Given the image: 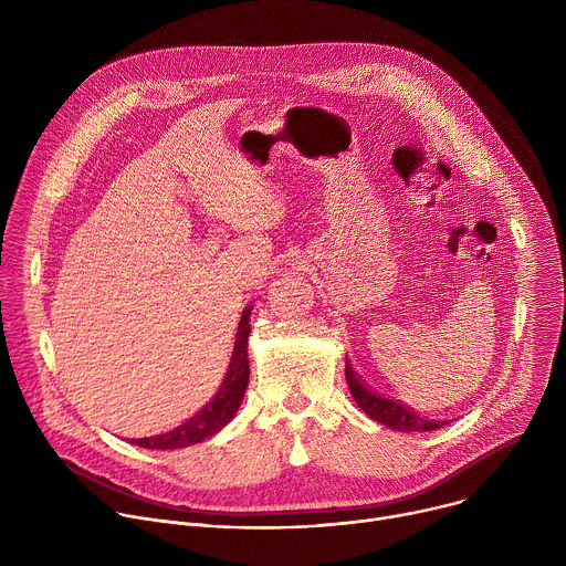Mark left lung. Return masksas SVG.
Here are the masks:
<instances>
[{
  "label": "left lung",
  "instance_id": "left-lung-1",
  "mask_svg": "<svg viewBox=\"0 0 566 566\" xmlns=\"http://www.w3.org/2000/svg\"><path fill=\"white\" fill-rule=\"evenodd\" d=\"M347 374V385L352 389V396L356 398L358 406L378 423L396 430V432H430L437 428H443L448 421H434V419H426L419 412H415L412 408H408L406 402H400L396 398H385L378 391H371L354 371V367L347 360L345 367Z\"/></svg>",
  "mask_w": 566,
  "mask_h": 566
}]
</instances>
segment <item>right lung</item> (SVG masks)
I'll return each instance as SVG.
<instances>
[{"instance_id":"add662e5","label":"right lung","mask_w":566,"mask_h":566,"mask_svg":"<svg viewBox=\"0 0 566 566\" xmlns=\"http://www.w3.org/2000/svg\"><path fill=\"white\" fill-rule=\"evenodd\" d=\"M249 322H251V308H247L244 315H241V319H239L232 360L228 365L223 385L219 387V391L214 394V398L208 402V406L199 415H195L190 421H186L184 426H179L166 434L136 439L132 443H136L140 448H149V450H177V448L195 446V443L206 441L212 434H217L234 417V412L239 410L241 398H244L249 376H251L249 354H247L249 334H251Z\"/></svg>"}]
</instances>
